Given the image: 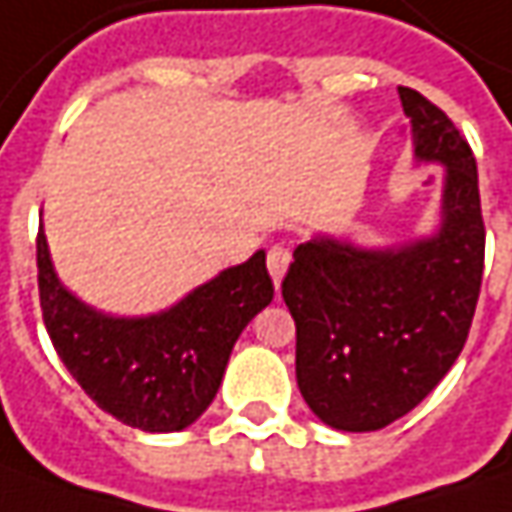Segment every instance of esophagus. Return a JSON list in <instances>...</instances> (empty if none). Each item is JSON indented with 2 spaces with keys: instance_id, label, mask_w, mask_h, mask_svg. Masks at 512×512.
<instances>
[{
  "instance_id": "34e87169",
  "label": "esophagus",
  "mask_w": 512,
  "mask_h": 512,
  "mask_svg": "<svg viewBox=\"0 0 512 512\" xmlns=\"http://www.w3.org/2000/svg\"><path fill=\"white\" fill-rule=\"evenodd\" d=\"M291 263V252L286 249V246H272L269 249V255H266V266H269V274H272L274 286H280V280H283V274H286V269H289Z\"/></svg>"
}]
</instances>
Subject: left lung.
I'll return each instance as SVG.
<instances>
[{
  "instance_id": "obj_1",
  "label": "left lung",
  "mask_w": 512,
  "mask_h": 512,
  "mask_svg": "<svg viewBox=\"0 0 512 512\" xmlns=\"http://www.w3.org/2000/svg\"><path fill=\"white\" fill-rule=\"evenodd\" d=\"M414 155L442 167L431 238L362 249L328 235L294 249L283 300L297 326V388L337 431H379L414 411L465 348L482 289L485 221L476 158L456 124L399 87Z\"/></svg>"
}]
</instances>
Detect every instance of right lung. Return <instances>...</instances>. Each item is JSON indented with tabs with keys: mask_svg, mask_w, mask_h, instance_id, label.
Returning a JSON list of instances; mask_svg holds the SVG:
<instances>
[{
	"mask_svg": "<svg viewBox=\"0 0 512 512\" xmlns=\"http://www.w3.org/2000/svg\"><path fill=\"white\" fill-rule=\"evenodd\" d=\"M45 328L64 368L101 411L147 433L189 428L212 405L240 331L274 297L260 249L240 266L147 317H113L81 303L36 238Z\"/></svg>",
	"mask_w": 512,
	"mask_h": 512,
	"instance_id": "add662e5",
	"label": "right lung"
}]
</instances>
